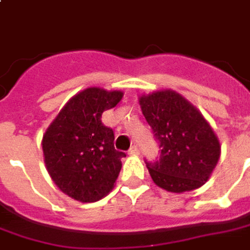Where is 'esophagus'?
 <instances>
[{
	"instance_id": "obj_1",
	"label": "esophagus",
	"mask_w": 250,
	"mask_h": 250,
	"mask_svg": "<svg viewBox=\"0 0 250 250\" xmlns=\"http://www.w3.org/2000/svg\"><path fill=\"white\" fill-rule=\"evenodd\" d=\"M128 154L130 155H138L139 154V149L137 146H131V149L128 150Z\"/></svg>"
}]
</instances>
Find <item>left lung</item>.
<instances>
[{"instance_id":"8db88e82","label":"left lung","mask_w":250,"mask_h":250,"mask_svg":"<svg viewBox=\"0 0 250 250\" xmlns=\"http://www.w3.org/2000/svg\"><path fill=\"white\" fill-rule=\"evenodd\" d=\"M139 104L161 149L157 161H146L153 181L174 193L203 186L221 155V145L208 122L170 89L141 96Z\"/></svg>"}]
</instances>
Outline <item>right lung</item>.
Here are the masks:
<instances>
[{"instance_id": "obj_1", "label": "right lung", "mask_w": 250, "mask_h": 250, "mask_svg": "<svg viewBox=\"0 0 250 250\" xmlns=\"http://www.w3.org/2000/svg\"><path fill=\"white\" fill-rule=\"evenodd\" d=\"M123 92L88 88L66 103L43 135L48 174L61 191L93 203L112 191L125 153L115 149L112 128L103 125L104 111L116 107Z\"/></svg>"}]
</instances>
